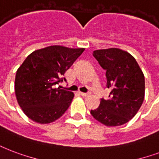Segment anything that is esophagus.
Masks as SVG:
<instances>
[{"label":"esophagus","instance_id":"1","mask_svg":"<svg viewBox=\"0 0 159 159\" xmlns=\"http://www.w3.org/2000/svg\"><path fill=\"white\" fill-rule=\"evenodd\" d=\"M80 95L82 96V97H89V96H90V93H80Z\"/></svg>","mask_w":159,"mask_h":159}]
</instances>
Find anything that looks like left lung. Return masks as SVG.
I'll use <instances>...</instances> for the list:
<instances>
[{
    "label": "left lung",
    "instance_id": "8db88e82",
    "mask_svg": "<svg viewBox=\"0 0 159 159\" xmlns=\"http://www.w3.org/2000/svg\"><path fill=\"white\" fill-rule=\"evenodd\" d=\"M93 56L106 71L107 98H101L91 110L96 120L108 127L120 126L133 118L143 104L145 80L133 56L117 48L94 51Z\"/></svg>",
    "mask_w": 159,
    "mask_h": 159
}]
</instances>
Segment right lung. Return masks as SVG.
I'll use <instances>...</instances> for the list:
<instances>
[{
	"mask_svg": "<svg viewBox=\"0 0 159 159\" xmlns=\"http://www.w3.org/2000/svg\"><path fill=\"white\" fill-rule=\"evenodd\" d=\"M84 48L51 46L31 53L18 68L15 79L16 99L24 113L34 122L50 123L61 117L74 94L56 88L65 71Z\"/></svg>",
	"mask_w": 159,
	"mask_h": 159,
	"instance_id": "right-lung-1",
	"label": "right lung"
}]
</instances>
